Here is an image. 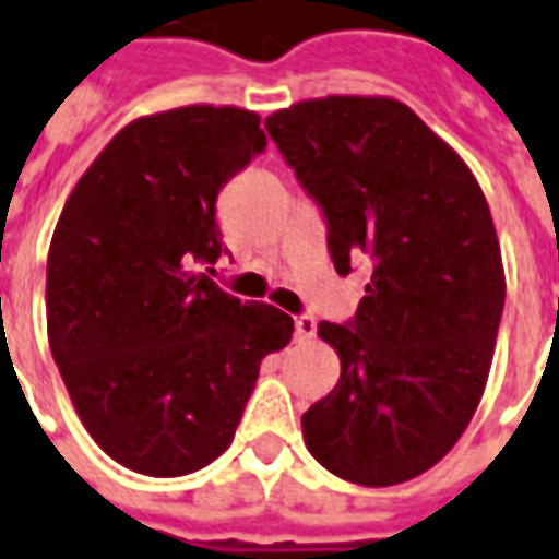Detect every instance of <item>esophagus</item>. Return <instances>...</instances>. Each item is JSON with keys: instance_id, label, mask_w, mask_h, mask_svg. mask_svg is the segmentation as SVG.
Wrapping results in <instances>:
<instances>
[{"instance_id": "esophagus-1", "label": "esophagus", "mask_w": 559, "mask_h": 559, "mask_svg": "<svg viewBox=\"0 0 559 559\" xmlns=\"http://www.w3.org/2000/svg\"><path fill=\"white\" fill-rule=\"evenodd\" d=\"M318 324H314L312 314H295V335L304 342V338H312Z\"/></svg>"}]
</instances>
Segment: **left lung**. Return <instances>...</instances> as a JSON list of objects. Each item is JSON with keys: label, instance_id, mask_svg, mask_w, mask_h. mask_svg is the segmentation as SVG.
<instances>
[{"label": "left lung", "instance_id": "8db88e82", "mask_svg": "<svg viewBox=\"0 0 559 559\" xmlns=\"http://www.w3.org/2000/svg\"><path fill=\"white\" fill-rule=\"evenodd\" d=\"M264 129L321 209L338 276L371 267L354 318L318 326L342 377L304 413L306 448L350 484H404L454 448L489 377L503 267L486 197L397 99L326 96Z\"/></svg>", "mask_w": 559, "mask_h": 559}]
</instances>
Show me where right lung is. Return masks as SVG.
Returning a JSON list of instances; mask_svg holds the SVG:
<instances>
[{
	"mask_svg": "<svg viewBox=\"0 0 559 559\" xmlns=\"http://www.w3.org/2000/svg\"><path fill=\"white\" fill-rule=\"evenodd\" d=\"M267 138L245 108L188 105L141 117L67 200L46 262L58 371L105 454L179 477L224 454L259 365L295 321L212 280L229 250L217 194Z\"/></svg>",
	"mask_w": 559,
	"mask_h": 559,
	"instance_id": "obj_1",
	"label": "right lung"
}]
</instances>
